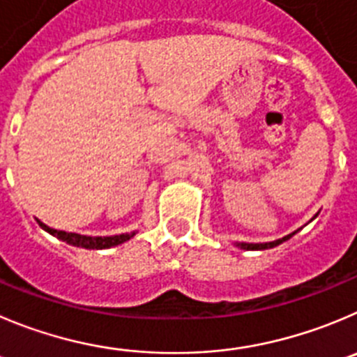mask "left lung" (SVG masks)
<instances>
[{
    "instance_id": "left-lung-1",
    "label": "left lung",
    "mask_w": 357,
    "mask_h": 357,
    "mask_svg": "<svg viewBox=\"0 0 357 357\" xmlns=\"http://www.w3.org/2000/svg\"><path fill=\"white\" fill-rule=\"evenodd\" d=\"M296 232H292V234L285 236V238L282 239H276V241H269V243H238V246H241V248L245 250H266V248H273V246H278L280 243L287 241L289 238H292Z\"/></svg>"
}]
</instances>
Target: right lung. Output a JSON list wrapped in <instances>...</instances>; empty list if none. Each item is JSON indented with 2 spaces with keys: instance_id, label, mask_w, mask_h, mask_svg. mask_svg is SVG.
I'll return each mask as SVG.
<instances>
[{
  "instance_id": "obj_1",
  "label": "right lung",
  "mask_w": 357,
  "mask_h": 357,
  "mask_svg": "<svg viewBox=\"0 0 357 357\" xmlns=\"http://www.w3.org/2000/svg\"><path fill=\"white\" fill-rule=\"evenodd\" d=\"M36 222H38V225L43 229V231H47L49 234L56 236V238L61 239V241H66L68 245L81 246V248H89V250L111 248V246L121 245V243L128 241L130 238H133V236H135V232H130V234L103 236V238H102V236H96V238H93V236H82V234H75V232L56 231V229H51V227H47L45 224H42L40 220H36Z\"/></svg>"
}]
</instances>
